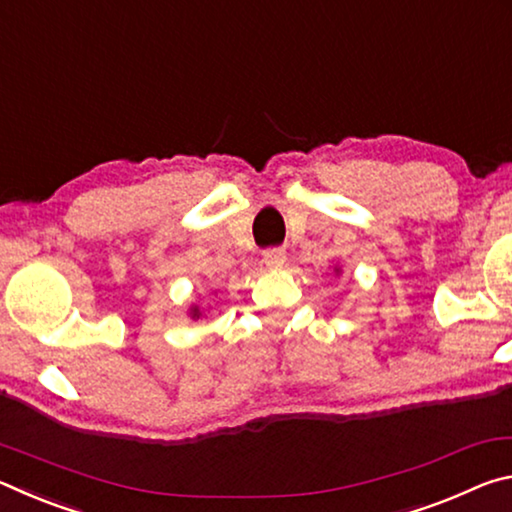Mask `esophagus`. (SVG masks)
<instances>
[{"instance_id":"1","label":"esophagus","mask_w":512,"mask_h":512,"mask_svg":"<svg viewBox=\"0 0 512 512\" xmlns=\"http://www.w3.org/2000/svg\"><path fill=\"white\" fill-rule=\"evenodd\" d=\"M284 262H287V250H284V248L277 246V248L264 250V264L268 268H282Z\"/></svg>"}]
</instances>
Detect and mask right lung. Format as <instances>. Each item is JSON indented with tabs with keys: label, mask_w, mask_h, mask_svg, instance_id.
I'll return each instance as SVG.
<instances>
[{
	"label": "right lung",
	"mask_w": 512,
	"mask_h": 512,
	"mask_svg": "<svg viewBox=\"0 0 512 512\" xmlns=\"http://www.w3.org/2000/svg\"><path fill=\"white\" fill-rule=\"evenodd\" d=\"M192 316H194V318H201V311H198V307H194V311H192Z\"/></svg>",
	"instance_id": "obj_1"
}]
</instances>
